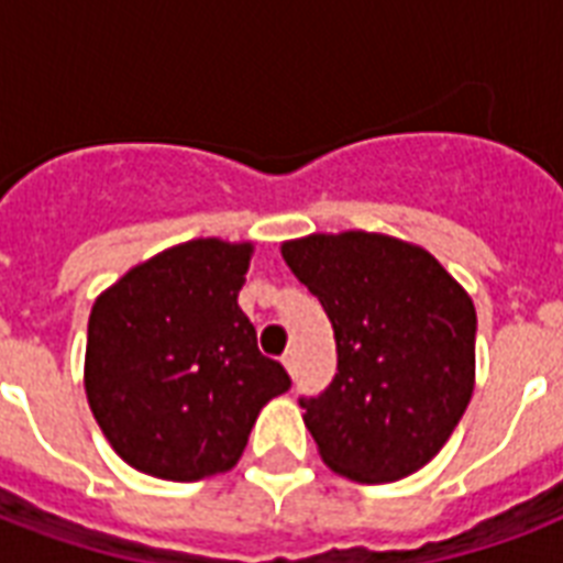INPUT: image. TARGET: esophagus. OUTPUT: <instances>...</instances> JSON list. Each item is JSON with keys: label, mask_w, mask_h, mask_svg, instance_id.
<instances>
[{"label": "esophagus", "mask_w": 563, "mask_h": 563, "mask_svg": "<svg viewBox=\"0 0 563 563\" xmlns=\"http://www.w3.org/2000/svg\"><path fill=\"white\" fill-rule=\"evenodd\" d=\"M283 368L289 371V374H295V371H298V353L295 351L283 353Z\"/></svg>", "instance_id": "1"}]
</instances>
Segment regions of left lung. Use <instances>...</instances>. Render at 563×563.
I'll return each instance as SVG.
<instances>
[{"label":"left lung","mask_w":563,"mask_h":563,"mask_svg":"<svg viewBox=\"0 0 563 563\" xmlns=\"http://www.w3.org/2000/svg\"><path fill=\"white\" fill-rule=\"evenodd\" d=\"M280 254L335 333L339 374L321 397L300 400L318 455L360 485L420 471L471 402V295L427 247L385 233H309Z\"/></svg>","instance_id":"left-lung-1"}]
</instances>
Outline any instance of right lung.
<instances>
[{"mask_svg":"<svg viewBox=\"0 0 563 563\" xmlns=\"http://www.w3.org/2000/svg\"><path fill=\"white\" fill-rule=\"evenodd\" d=\"M254 242L189 239L128 268L92 303L84 391L122 462L169 482L228 473L256 415L289 391L239 309Z\"/></svg>","mask_w":563,"mask_h":563,"instance_id":"obj_1","label":"right lung"}]
</instances>
